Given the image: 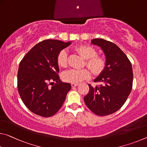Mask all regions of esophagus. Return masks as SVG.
I'll return each mask as SVG.
<instances>
[{"mask_svg": "<svg viewBox=\"0 0 147 147\" xmlns=\"http://www.w3.org/2000/svg\"><path fill=\"white\" fill-rule=\"evenodd\" d=\"M78 85V84H77V83H72L71 84V86L73 88H74V87H76V86H77Z\"/></svg>", "mask_w": 147, "mask_h": 147, "instance_id": "34e87169", "label": "esophagus"}]
</instances>
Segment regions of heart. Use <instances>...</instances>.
Instances as JSON below:
<instances>
[{
    "label": "heart",
    "mask_w": 147,
    "mask_h": 147,
    "mask_svg": "<svg viewBox=\"0 0 147 147\" xmlns=\"http://www.w3.org/2000/svg\"><path fill=\"white\" fill-rule=\"evenodd\" d=\"M75 50L84 59H86V65L94 75H99L105 67V61L101 56L97 55L94 48L88 45L76 46ZM57 63L60 67H65L67 65V53L65 50H61L57 55ZM91 73L88 69H71L63 74L65 81L71 83H79L89 78Z\"/></svg>",
    "instance_id": "heart-1"
}]
</instances>
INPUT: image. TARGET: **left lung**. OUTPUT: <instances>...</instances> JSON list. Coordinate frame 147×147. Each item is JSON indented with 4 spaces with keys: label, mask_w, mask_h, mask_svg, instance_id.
<instances>
[{
    "label": "left lung",
    "mask_w": 147,
    "mask_h": 147,
    "mask_svg": "<svg viewBox=\"0 0 147 147\" xmlns=\"http://www.w3.org/2000/svg\"><path fill=\"white\" fill-rule=\"evenodd\" d=\"M91 41L103 50L105 67L94 79V82L101 84L95 87L88 84L89 92L84 100L95 115L107 116L119 110L129 96L134 77L132 67L125 53L115 44L103 38Z\"/></svg>",
    "instance_id": "obj_1"
}]
</instances>
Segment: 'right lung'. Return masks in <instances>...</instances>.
<instances>
[{
  "mask_svg": "<svg viewBox=\"0 0 147 147\" xmlns=\"http://www.w3.org/2000/svg\"><path fill=\"white\" fill-rule=\"evenodd\" d=\"M71 44V41L43 40L32 48L20 62L18 92L23 103L35 115L42 117L55 115L71 89V84L59 79L57 60L59 52Z\"/></svg>",
  "mask_w": 147,
  "mask_h": 147,
  "instance_id": "right-lung-1",
  "label": "right lung"
}]
</instances>
